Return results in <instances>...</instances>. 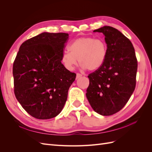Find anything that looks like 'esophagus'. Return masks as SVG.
<instances>
[{"mask_svg":"<svg viewBox=\"0 0 152 152\" xmlns=\"http://www.w3.org/2000/svg\"><path fill=\"white\" fill-rule=\"evenodd\" d=\"M82 76V75L80 74V73H77V76H76V79H79V78H80Z\"/></svg>","mask_w":152,"mask_h":152,"instance_id":"34e87169","label":"esophagus"}]
</instances>
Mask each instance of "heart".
Wrapping results in <instances>:
<instances>
[{
  "label": "heart",
  "instance_id": "obj_1",
  "mask_svg": "<svg viewBox=\"0 0 152 152\" xmlns=\"http://www.w3.org/2000/svg\"><path fill=\"white\" fill-rule=\"evenodd\" d=\"M64 50L61 62L69 70H72L77 64L89 71H94L103 66L107 56V45L104 40L92 37H81L73 40Z\"/></svg>",
  "mask_w": 152,
  "mask_h": 152
}]
</instances>
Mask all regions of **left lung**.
Instances as JSON below:
<instances>
[{"label": "left lung", "instance_id": "left-lung-1", "mask_svg": "<svg viewBox=\"0 0 152 152\" xmlns=\"http://www.w3.org/2000/svg\"><path fill=\"white\" fill-rule=\"evenodd\" d=\"M94 31L104 35L107 56L102 67L87 76L86 97L96 112L112 115L126 105L134 91L137 61L132 44L120 31L104 26Z\"/></svg>", "mask_w": 152, "mask_h": 152}]
</instances>
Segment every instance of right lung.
Wrapping results in <instances>:
<instances>
[{"instance_id": "add662e5", "label": "right lung", "mask_w": 152, "mask_h": 152, "mask_svg": "<svg viewBox=\"0 0 152 152\" xmlns=\"http://www.w3.org/2000/svg\"><path fill=\"white\" fill-rule=\"evenodd\" d=\"M65 33L44 32L25 41L13 63L14 91L25 111L37 119L61 112L76 74L61 63Z\"/></svg>"}]
</instances>
